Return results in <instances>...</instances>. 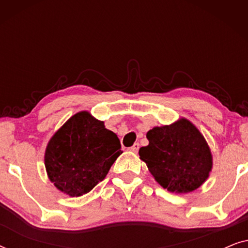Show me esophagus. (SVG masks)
I'll return each instance as SVG.
<instances>
[{
    "instance_id": "34e87169",
    "label": "esophagus",
    "mask_w": 248,
    "mask_h": 248,
    "mask_svg": "<svg viewBox=\"0 0 248 248\" xmlns=\"http://www.w3.org/2000/svg\"><path fill=\"white\" fill-rule=\"evenodd\" d=\"M139 147H140V145H139V143H134L130 149H128V150L132 151V152H137L139 150Z\"/></svg>"
}]
</instances>
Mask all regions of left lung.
<instances>
[{
	"label": "left lung",
	"instance_id": "1",
	"mask_svg": "<svg viewBox=\"0 0 248 248\" xmlns=\"http://www.w3.org/2000/svg\"><path fill=\"white\" fill-rule=\"evenodd\" d=\"M147 139L149 144L140 148L139 155L167 191L186 194L209 178L213 166L211 150L192 122L182 117L170 125L155 126Z\"/></svg>",
	"mask_w": 248,
	"mask_h": 248
}]
</instances>
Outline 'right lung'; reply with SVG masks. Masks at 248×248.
<instances>
[{"label":"right lung","mask_w":248,"mask_h":248,"mask_svg":"<svg viewBox=\"0 0 248 248\" xmlns=\"http://www.w3.org/2000/svg\"><path fill=\"white\" fill-rule=\"evenodd\" d=\"M117 135L89 111L70 117L47 143L45 167L54 186L71 198L90 192L122 154Z\"/></svg>","instance_id":"add662e5"}]
</instances>
